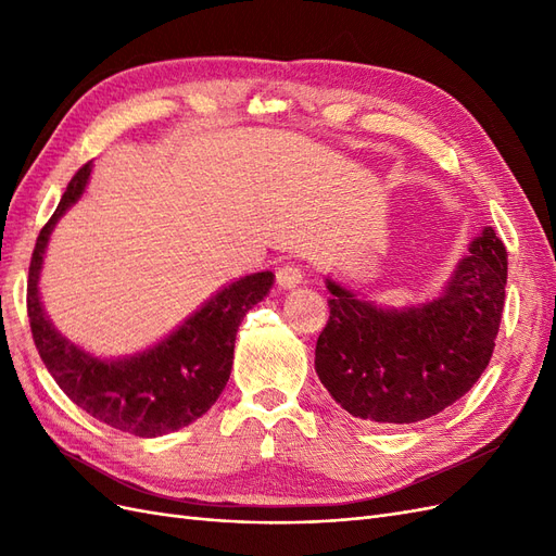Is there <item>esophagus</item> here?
I'll use <instances>...</instances> for the list:
<instances>
[{"mask_svg": "<svg viewBox=\"0 0 556 556\" xmlns=\"http://www.w3.org/2000/svg\"><path fill=\"white\" fill-rule=\"evenodd\" d=\"M276 282L282 290H292L296 285L304 282V268L296 264H282L276 271Z\"/></svg>", "mask_w": 556, "mask_h": 556, "instance_id": "esophagus-1", "label": "esophagus"}]
</instances>
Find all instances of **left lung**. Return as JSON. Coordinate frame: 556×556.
Returning <instances> with one entry per match:
<instances>
[{
	"label": "left lung",
	"mask_w": 556,
	"mask_h": 556,
	"mask_svg": "<svg viewBox=\"0 0 556 556\" xmlns=\"http://www.w3.org/2000/svg\"><path fill=\"white\" fill-rule=\"evenodd\" d=\"M508 255L492 227L468 245L443 292L425 304L380 308L327 278L329 323L315 371L341 408L380 425L439 415L492 359L506 299Z\"/></svg>",
	"instance_id": "obj_1"
}]
</instances>
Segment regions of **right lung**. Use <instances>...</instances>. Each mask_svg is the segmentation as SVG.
<instances>
[{
  "label": "right lung",
  "mask_w": 556,
  "mask_h": 556,
  "mask_svg": "<svg viewBox=\"0 0 556 556\" xmlns=\"http://www.w3.org/2000/svg\"><path fill=\"white\" fill-rule=\"evenodd\" d=\"M92 162L66 185L53 217L41 229L29 262L27 315L39 355L60 390L99 422L141 439L192 425L223 394L231 374L233 341L245 313L274 288V274L233 280L162 341L137 355L102 359L62 336L43 311L39 278L60 217L86 192Z\"/></svg>",
  "instance_id": "1"
}]
</instances>
